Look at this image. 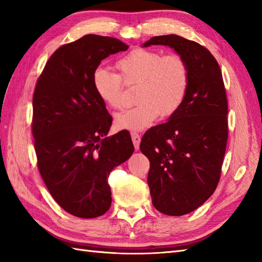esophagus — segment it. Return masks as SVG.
I'll list each match as a JSON object with an SVG mask.
<instances>
[{
  "label": "esophagus",
  "instance_id": "obj_1",
  "mask_svg": "<svg viewBox=\"0 0 262 262\" xmlns=\"http://www.w3.org/2000/svg\"><path fill=\"white\" fill-rule=\"evenodd\" d=\"M132 140H133V143H134V146H135V149L137 151L138 148H140V143H141V136L138 133H135L133 132L132 133Z\"/></svg>",
  "mask_w": 262,
  "mask_h": 262
}]
</instances>
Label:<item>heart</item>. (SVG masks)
I'll use <instances>...</instances> for the list:
<instances>
[{
    "label": "heart",
    "mask_w": 262,
    "mask_h": 262,
    "mask_svg": "<svg viewBox=\"0 0 262 262\" xmlns=\"http://www.w3.org/2000/svg\"><path fill=\"white\" fill-rule=\"evenodd\" d=\"M119 74L97 68L92 84L97 96L113 109L122 105V82L137 84L135 107L117 114L119 129L142 130L159 118L180 109L189 88V69L178 54L164 55L147 48H135L116 62Z\"/></svg>",
    "instance_id": "1"
}]
</instances>
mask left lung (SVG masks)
Returning <instances> with one entry per match:
<instances>
[{
    "mask_svg": "<svg viewBox=\"0 0 262 262\" xmlns=\"http://www.w3.org/2000/svg\"><path fill=\"white\" fill-rule=\"evenodd\" d=\"M173 48L186 60L185 101L164 124L144 134L141 151L149 160L147 183L161 213L181 216L207 200L220 181L227 135V99L220 65L207 48L177 35L153 37L143 47Z\"/></svg>",
    "mask_w": 262,
    "mask_h": 262,
    "instance_id": "1",
    "label": "left lung"
}]
</instances>
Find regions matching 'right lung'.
Segmentation results:
<instances>
[{
	"label": "right lung",
	"instance_id": "add662e5",
	"mask_svg": "<svg viewBox=\"0 0 262 262\" xmlns=\"http://www.w3.org/2000/svg\"><path fill=\"white\" fill-rule=\"evenodd\" d=\"M128 49L119 39L86 35L55 52L32 98V135L38 169L60 207L81 219L110 208L108 177L134 152L130 134L107 137L113 118L92 84L109 55Z\"/></svg>",
	"mask_w": 262,
	"mask_h": 262
}]
</instances>
